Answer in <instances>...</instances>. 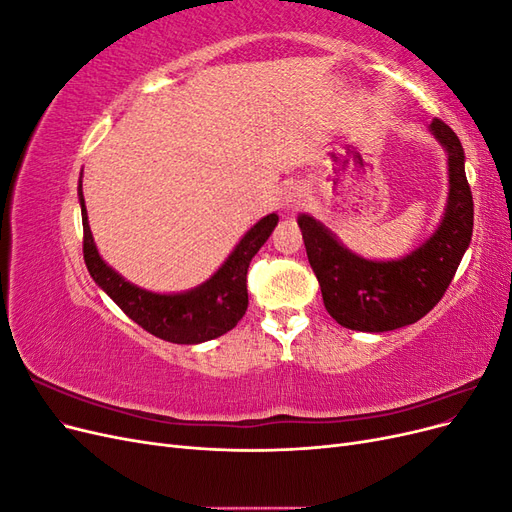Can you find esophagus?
I'll use <instances>...</instances> for the list:
<instances>
[{
  "label": "esophagus",
  "instance_id": "esophagus-1",
  "mask_svg": "<svg viewBox=\"0 0 512 512\" xmlns=\"http://www.w3.org/2000/svg\"><path fill=\"white\" fill-rule=\"evenodd\" d=\"M305 198H307V190L303 188L301 183H297V185H292L290 190H286L284 203H286V207H290V209H297V207H301V205L305 203Z\"/></svg>",
  "mask_w": 512,
  "mask_h": 512
}]
</instances>
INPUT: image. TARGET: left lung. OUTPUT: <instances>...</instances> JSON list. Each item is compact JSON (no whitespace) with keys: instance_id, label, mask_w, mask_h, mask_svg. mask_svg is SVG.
I'll list each match as a JSON object with an SVG mask.
<instances>
[{"instance_id":"1","label":"left lung","mask_w":512,"mask_h":512,"mask_svg":"<svg viewBox=\"0 0 512 512\" xmlns=\"http://www.w3.org/2000/svg\"><path fill=\"white\" fill-rule=\"evenodd\" d=\"M431 134L448 153V200L438 230L408 256L361 258L312 215H299L324 307L346 329L384 333L421 320L444 297L472 241L474 203L463 147L442 119L431 121Z\"/></svg>"}]
</instances>
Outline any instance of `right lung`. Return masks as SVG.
<instances>
[{
	"label": "right lung",
	"mask_w": 512,
	"mask_h": 512,
	"mask_svg": "<svg viewBox=\"0 0 512 512\" xmlns=\"http://www.w3.org/2000/svg\"><path fill=\"white\" fill-rule=\"evenodd\" d=\"M79 200L87 271L138 327L173 344H203L237 327L247 309V269L277 226V213H269L247 230L224 265L205 284L188 292L158 294L126 282L100 258L87 222L83 183H79Z\"/></svg>",
	"instance_id": "add662e5"
}]
</instances>
